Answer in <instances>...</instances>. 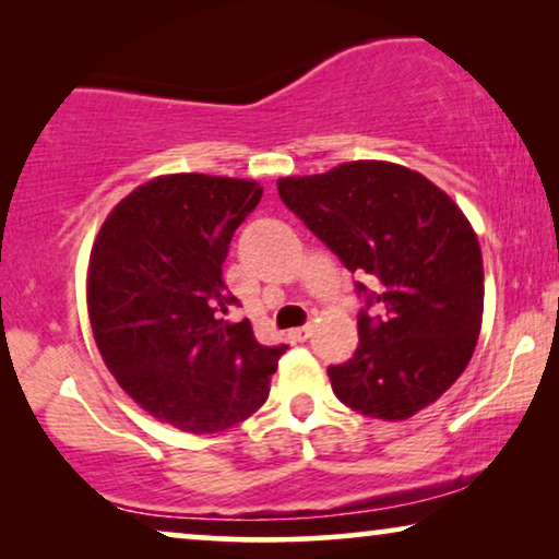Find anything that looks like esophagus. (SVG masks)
Segmentation results:
<instances>
[{
	"label": "esophagus",
	"mask_w": 559,
	"mask_h": 559,
	"mask_svg": "<svg viewBox=\"0 0 559 559\" xmlns=\"http://www.w3.org/2000/svg\"><path fill=\"white\" fill-rule=\"evenodd\" d=\"M310 333H312V325H302V328H293V331H289L287 335H289V341L302 343V341L310 338Z\"/></svg>",
	"instance_id": "obj_1"
}]
</instances>
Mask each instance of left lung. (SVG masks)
Here are the masks:
<instances>
[{
	"label": "left lung",
	"mask_w": 559,
	"mask_h": 559,
	"mask_svg": "<svg viewBox=\"0 0 559 559\" xmlns=\"http://www.w3.org/2000/svg\"><path fill=\"white\" fill-rule=\"evenodd\" d=\"M282 203L348 266L358 348L328 377L358 415L407 419L440 400L468 366L484 316V259L453 198L402 165L358 159L320 175L280 178ZM381 301L385 316L371 319Z\"/></svg>",
	"instance_id": "obj_1"
}]
</instances>
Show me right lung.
<instances>
[{
    "label": "right lung",
    "mask_w": 559,
    "mask_h": 559,
    "mask_svg": "<svg viewBox=\"0 0 559 559\" xmlns=\"http://www.w3.org/2000/svg\"><path fill=\"white\" fill-rule=\"evenodd\" d=\"M259 182L163 175L104 221L88 262V318L119 386L144 412L186 432H221L254 415L287 346H262L221 266Z\"/></svg>",
    "instance_id": "obj_1"
}]
</instances>
